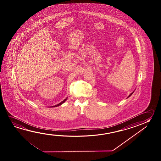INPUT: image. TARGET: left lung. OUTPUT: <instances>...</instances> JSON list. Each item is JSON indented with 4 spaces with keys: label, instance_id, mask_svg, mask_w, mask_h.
I'll use <instances>...</instances> for the list:
<instances>
[{
    "label": "left lung",
    "instance_id": "8db88e82",
    "mask_svg": "<svg viewBox=\"0 0 161 161\" xmlns=\"http://www.w3.org/2000/svg\"><path fill=\"white\" fill-rule=\"evenodd\" d=\"M133 92H132L131 94H130V95L129 96V97H130V96H131V95L132 94H133Z\"/></svg>",
    "mask_w": 161,
    "mask_h": 161
}]
</instances>
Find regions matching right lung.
Returning <instances> with one entry per match:
<instances>
[{
	"instance_id": "obj_1",
	"label": "right lung",
	"mask_w": 161,
	"mask_h": 161,
	"mask_svg": "<svg viewBox=\"0 0 161 161\" xmlns=\"http://www.w3.org/2000/svg\"><path fill=\"white\" fill-rule=\"evenodd\" d=\"M66 100H67V98L65 99L64 100H63V101H62V102H61V103H59L58 104H57V105H55V106H52V107H57V106H61V104H63V103H64Z\"/></svg>"
}]
</instances>
